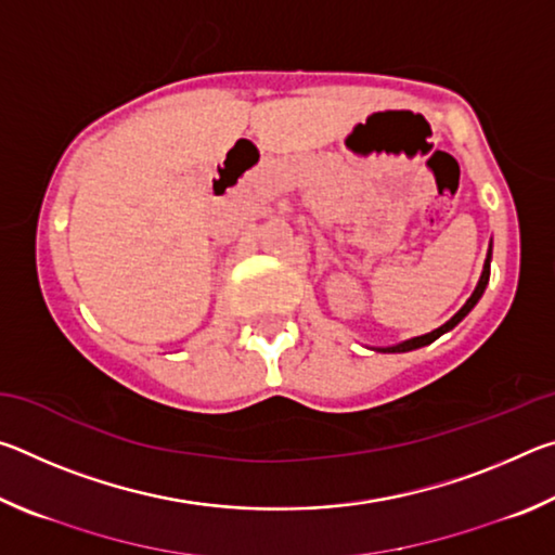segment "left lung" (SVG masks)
I'll return each mask as SVG.
<instances>
[{
  "instance_id": "8db88e82",
  "label": "left lung",
  "mask_w": 555,
  "mask_h": 555,
  "mask_svg": "<svg viewBox=\"0 0 555 555\" xmlns=\"http://www.w3.org/2000/svg\"><path fill=\"white\" fill-rule=\"evenodd\" d=\"M490 261H492V242H490V249H487V259H485V267H482V276H480V281H477L473 296H469V298L465 300V306L460 308V311H457L453 318H450L448 323H443L440 327H436V331H430V333H426V335L411 337V340H403V343H397V345H387V347H370V350H374V352H411V350H418V347H426V345H430L434 340H438V337L443 335V333L453 331V327H455L460 321H463V318L477 306V300L482 298L487 284H490Z\"/></svg>"
}]
</instances>
